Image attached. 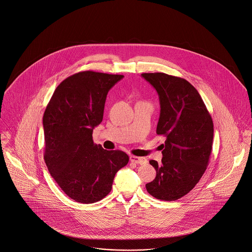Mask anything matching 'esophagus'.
Instances as JSON below:
<instances>
[{"mask_svg": "<svg viewBox=\"0 0 252 252\" xmlns=\"http://www.w3.org/2000/svg\"><path fill=\"white\" fill-rule=\"evenodd\" d=\"M129 159L130 161L137 164H144L146 162V159L142 157L130 156Z\"/></svg>", "mask_w": 252, "mask_h": 252, "instance_id": "esophagus-1", "label": "esophagus"}]
</instances>
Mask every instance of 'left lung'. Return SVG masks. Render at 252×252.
<instances>
[{
  "label": "left lung",
  "instance_id": "left-lung-1",
  "mask_svg": "<svg viewBox=\"0 0 252 252\" xmlns=\"http://www.w3.org/2000/svg\"><path fill=\"white\" fill-rule=\"evenodd\" d=\"M142 76L158 94L157 134L166 137L161 163L149 161L156 178L145 187L158 199L174 201L192 190L203 176L213 148L214 123L201 96L187 80L163 72Z\"/></svg>",
  "mask_w": 252,
  "mask_h": 252
}]
</instances>
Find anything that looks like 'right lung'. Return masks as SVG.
Segmentation results:
<instances>
[{
	"instance_id": "right-lung-1",
	"label": "right lung",
	"mask_w": 252,
	"mask_h": 252,
	"mask_svg": "<svg viewBox=\"0 0 252 252\" xmlns=\"http://www.w3.org/2000/svg\"><path fill=\"white\" fill-rule=\"evenodd\" d=\"M121 74L85 71L67 77L55 90L43 115L44 160L61 190L76 202L89 204L109 193L115 174L128 156L94 143L108 91Z\"/></svg>"
}]
</instances>
